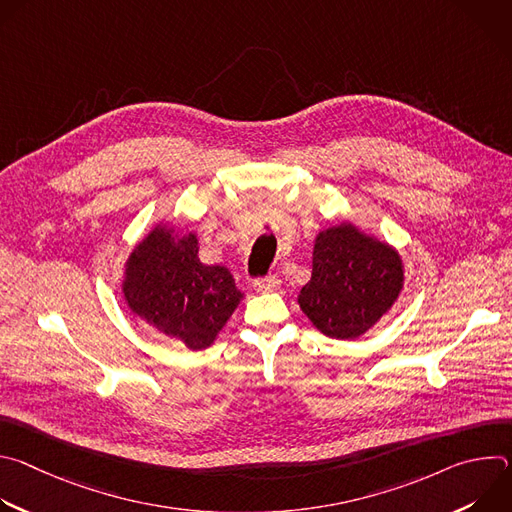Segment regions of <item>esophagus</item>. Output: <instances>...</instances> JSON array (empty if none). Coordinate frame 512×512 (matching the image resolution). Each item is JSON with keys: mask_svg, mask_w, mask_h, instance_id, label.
<instances>
[{"mask_svg": "<svg viewBox=\"0 0 512 512\" xmlns=\"http://www.w3.org/2000/svg\"><path fill=\"white\" fill-rule=\"evenodd\" d=\"M279 285H281V281H279L277 275H269L265 279L255 281V289L259 291V294H269V291H277Z\"/></svg>", "mask_w": 512, "mask_h": 512, "instance_id": "34e87169", "label": "esophagus"}]
</instances>
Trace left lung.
<instances>
[{
    "label": "left lung",
    "mask_w": 512,
    "mask_h": 512,
    "mask_svg": "<svg viewBox=\"0 0 512 512\" xmlns=\"http://www.w3.org/2000/svg\"><path fill=\"white\" fill-rule=\"evenodd\" d=\"M403 283L405 265L393 245L340 221L318 233L312 279L298 304L324 336L354 340L395 306Z\"/></svg>",
    "instance_id": "left-lung-1"
}]
</instances>
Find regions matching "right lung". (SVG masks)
<instances>
[{
  "mask_svg": "<svg viewBox=\"0 0 512 512\" xmlns=\"http://www.w3.org/2000/svg\"><path fill=\"white\" fill-rule=\"evenodd\" d=\"M127 308L190 350L208 348L245 298L225 265L198 259V235L174 221L156 223L123 263Z\"/></svg>",
  "mask_w": 512,
  "mask_h": 512,
  "instance_id": "add662e5",
  "label": "right lung"
}]
</instances>
